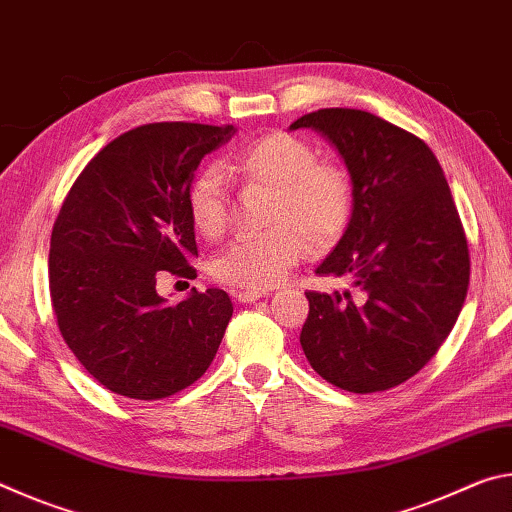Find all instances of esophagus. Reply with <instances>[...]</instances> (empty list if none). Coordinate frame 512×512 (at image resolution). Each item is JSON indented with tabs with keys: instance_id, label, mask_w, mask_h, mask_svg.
Wrapping results in <instances>:
<instances>
[{
	"instance_id": "1",
	"label": "esophagus",
	"mask_w": 512,
	"mask_h": 512,
	"mask_svg": "<svg viewBox=\"0 0 512 512\" xmlns=\"http://www.w3.org/2000/svg\"><path fill=\"white\" fill-rule=\"evenodd\" d=\"M268 296V293L266 291H239L237 293V300L239 302H244V305H246V302H255V300H259V298H266Z\"/></svg>"
}]
</instances>
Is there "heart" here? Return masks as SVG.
<instances>
[{
	"label": "heart",
	"instance_id": "1",
	"mask_svg": "<svg viewBox=\"0 0 512 512\" xmlns=\"http://www.w3.org/2000/svg\"><path fill=\"white\" fill-rule=\"evenodd\" d=\"M225 169L250 185L271 189L266 225L271 230L239 237L212 262L216 280L248 291L280 284L309 246L332 248L352 221L354 185L339 162L318 160L302 137L271 131L232 155ZM187 210L198 235L216 239L228 225V183L219 167H205L187 189Z\"/></svg>",
	"mask_w": 512,
	"mask_h": 512
}]
</instances>
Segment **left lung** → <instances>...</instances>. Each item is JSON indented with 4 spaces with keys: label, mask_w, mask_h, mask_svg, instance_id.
<instances>
[{
    "label": "left lung",
    "mask_w": 512,
    "mask_h": 512,
    "mask_svg": "<svg viewBox=\"0 0 512 512\" xmlns=\"http://www.w3.org/2000/svg\"><path fill=\"white\" fill-rule=\"evenodd\" d=\"M316 128L343 155L354 212L316 275L354 291H307L300 345L320 377L350 393H379L420 372L452 332L470 284V250L436 155L420 137L354 108H323Z\"/></svg>",
    "instance_id": "1"
}]
</instances>
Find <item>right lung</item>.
Masks as SVG:
<instances>
[{
  "label": "right lung",
  "mask_w": 512,
  "mask_h": 512,
  "mask_svg": "<svg viewBox=\"0 0 512 512\" xmlns=\"http://www.w3.org/2000/svg\"><path fill=\"white\" fill-rule=\"evenodd\" d=\"M232 126L158 121L119 135L85 164L51 230L49 293L60 334L108 391L162 400L210 368L232 318L223 289L167 307L164 273L196 277L187 189Z\"/></svg>",
  "instance_id": "1"
}]
</instances>
